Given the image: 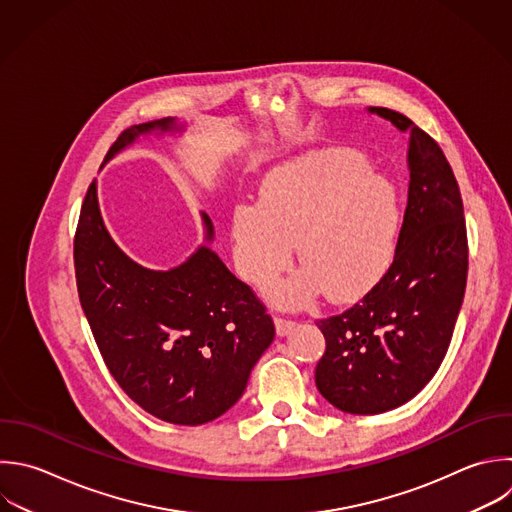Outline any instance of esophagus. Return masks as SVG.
<instances>
[{"mask_svg": "<svg viewBox=\"0 0 512 512\" xmlns=\"http://www.w3.org/2000/svg\"><path fill=\"white\" fill-rule=\"evenodd\" d=\"M274 326H276V334H278L280 338H284V336H288V334L296 328V322L276 316V318H274Z\"/></svg>", "mask_w": 512, "mask_h": 512, "instance_id": "34e87169", "label": "esophagus"}]
</instances>
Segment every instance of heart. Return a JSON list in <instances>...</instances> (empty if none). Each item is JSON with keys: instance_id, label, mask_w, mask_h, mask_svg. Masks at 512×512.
<instances>
[{"instance_id": "b5f03b06", "label": "heart", "mask_w": 512, "mask_h": 512, "mask_svg": "<svg viewBox=\"0 0 512 512\" xmlns=\"http://www.w3.org/2000/svg\"><path fill=\"white\" fill-rule=\"evenodd\" d=\"M398 228L396 190L370 174L360 152H314L276 168L262 202L236 206L234 262L244 280L264 286L288 266L296 242L304 266L272 282L266 298L286 310L306 306L324 290L330 300L348 302L384 276Z\"/></svg>"}]
</instances>
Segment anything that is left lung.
I'll return each instance as SVG.
<instances>
[{
	"label": "left lung",
	"instance_id": "1",
	"mask_svg": "<svg viewBox=\"0 0 512 512\" xmlns=\"http://www.w3.org/2000/svg\"><path fill=\"white\" fill-rule=\"evenodd\" d=\"M408 134V202L388 272L352 308L318 322L316 388L338 410L380 414L436 374L462 306L468 246L462 198L438 144L406 116L368 108Z\"/></svg>",
	"mask_w": 512,
	"mask_h": 512
}]
</instances>
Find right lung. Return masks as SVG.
I'll list each match as a JSON object with an SVG mask.
<instances>
[{"label": "right lung", "instance_id": "obj_1", "mask_svg": "<svg viewBox=\"0 0 512 512\" xmlns=\"http://www.w3.org/2000/svg\"><path fill=\"white\" fill-rule=\"evenodd\" d=\"M186 128L178 118L132 126L104 164L140 138H174ZM202 224L204 242L182 264L146 268L110 236L94 180L74 242L80 302L108 370L138 406L182 426L230 410L274 340V322L260 300L212 250L214 226L206 214Z\"/></svg>", "mask_w": 512, "mask_h": 512}]
</instances>
